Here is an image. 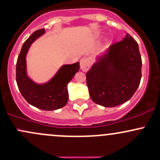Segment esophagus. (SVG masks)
<instances>
[{
	"instance_id": "34e87169",
	"label": "esophagus",
	"mask_w": 160,
	"mask_h": 160,
	"mask_svg": "<svg viewBox=\"0 0 160 160\" xmlns=\"http://www.w3.org/2000/svg\"><path fill=\"white\" fill-rule=\"evenodd\" d=\"M91 65V62L89 58H82L80 60V68L83 71H87L89 70V67Z\"/></svg>"
}]
</instances>
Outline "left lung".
<instances>
[{"label": "left lung", "instance_id": "1", "mask_svg": "<svg viewBox=\"0 0 160 160\" xmlns=\"http://www.w3.org/2000/svg\"><path fill=\"white\" fill-rule=\"evenodd\" d=\"M141 67L138 44L126 34L97 56L86 73L91 99L104 107H115L128 101L140 85Z\"/></svg>", "mask_w": 160, "mask_h": 160}]
</instances>
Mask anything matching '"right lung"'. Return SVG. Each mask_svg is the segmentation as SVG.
<instances>
[{
    "mask_svg": "<svg viewBox=\"0 0 160 160\" xmlns=\"http://www.w3.org/2000/svg\"><path fill=\"white\" fill-rule=\"evenodd\" d=\"M45 33V29L34 32L23 43L17 59L16 79L20 92L29 104L45 111H53L68 102V84L80 70V63L64 64L45 83H38L31 79L27 73L26 55L32 44Z\"/></svg>",
    "mask_w": 160,
    "mask_h": 160,
    "instance_id": "1",
    "label": "right lung"
}]
</instances>
